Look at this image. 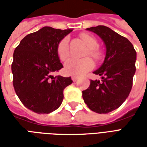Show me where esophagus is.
Masks as SVG:
<instances>
[{
    "mask_svg": "<svg viewBox=\"0 0 147 147\" xmlns=\"http://www.w3.org/2000/svg\"><path fill=\"white\" fill-rule=\"evenodd\" d=\"M78 79H79V78H78L77 76H71V80H72V81H73V82H76V81H77V80H78Z\"/></svg>",
    "mask_w": 147,
    "mask_h": 147,
    "instance_id": "1",
    "label": "esophagus"
}]
</instances>
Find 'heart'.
Returning <instances> with one entry per match:
<instances>
[{"mask_svg":"<svg viewBox=\"0 0 147 147\" xmlns=\"http://www.w3.org/2000/svg\"><path fill=\"white\" fill-rule=\"evenodd\" d=\"M80 38L83 42L89 47L88 53L94 60H99L101 58V52L98 49V41L94 37L88 34L83 33L80 34ZM57 54L59 58L62 61L67 60L70 56L69 51V40L68 38L65 37L61 39L57 45ZM94 67V63L89 57L83 59H70L65 63L64 71L67 75L74 76H80L86 72H88Z\"/></svg>","mask_w":147,"mask_h":147,"instance_id":"b5f03b06","label":"heart"}]
</instances>
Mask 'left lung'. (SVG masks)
I'll return each instance as SVG.
<instances>
[{"label": "left lung", "instance_id": "obj_1", "mask_svg": "<svg viewBox=\"0 0 147 147\" xmlns=\"http://www.w3.org/2000/svg\"><path fill=\"white\" fill-rule=\"evenodd\" d=\"M104 42L106 54L102 66L94 71L102 76L90 80L83 91L88 108L97 113H108L119 108L129 95L136 72V52L129 40L105 26L90 27Z\"/></svg>", "mask_w": 147, "mask_h": 147}]
</instances>
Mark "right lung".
Returning <instances> with one entry per match:
<instances>
[{
  "label": "right lung",
  "mask_w": 147,
  "mask_h": 147,
  "mask_svg": "<svg viewBox=\"0 0 147 147\" xmlns=\"http://www.w3.org/2000/svg\"><path fill=\"white\" fill-rule=\"evenodd\" d=\"M71 31L44 27L24 37L15 49L11 64L15 91L24 106L36 113L57 109L64 88L72 83L71 77L52 76L63 67L58 44Z\"/></svg>",
  "instance_id": "add662e5"
}]
</instances>
